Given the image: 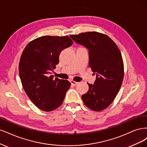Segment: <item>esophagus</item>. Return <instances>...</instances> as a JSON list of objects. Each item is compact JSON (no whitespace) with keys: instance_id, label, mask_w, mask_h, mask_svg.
I'll use <instances>...</instances> for the list:
<instances>
[{"instance_id":"1","label":"esophagus","mask_w":147,"mask_h":147,"mask_svg":"<svg viewBox=\"0 0 147 147\" xmlns=\"http://www.w3.org/2000/svg\"><path fill=\"white\" fill-rule=\"evenodd\" d=\"M71 84L72 86H76V85L78 84V82H75V81H74V80H71Z\"/></svg>"}]
</instances>
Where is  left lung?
I'll use <instances>...</instances> for the list:
<instances>
[{
  "mask_svg": "<svg viewBox=\"0 0 147 147\" xmlns=\"http://www.w3.org/2000/svg\"><path fill=\"white\" fill-rule=\"evenodd\" d=\"M77 43L88 49V65L96 74L94 84L82 99L94 111L105 109L114 100L124 77V65L121 52L109 36L96 32L71 35Z\"/></svg>",
  "mask_w": 147,
  "mask_h": 147,
  "instance_id": "1",
  "label": "left lung"
}]
</instances>
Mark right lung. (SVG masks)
Masks as SVG:
<instances>
[{
    "instance_id": "add662e5",
    "label": "right lung",
    "mask_w": 147,
    "mask_h": 147,
    "mask_svg": "<svg viewBox=\"0 0 147 147\" xmlns=\"http://www.w3.org/2000/svg\"><path fill=\"white\" fill-rule=\"evenodd\" d=\"M73 43L68 36H43L31 41L19 64L24 90L40 109L49 112L61 106L71 84L50 75L59 62L61 51Z\"/></svg>"
}]
</instances>
